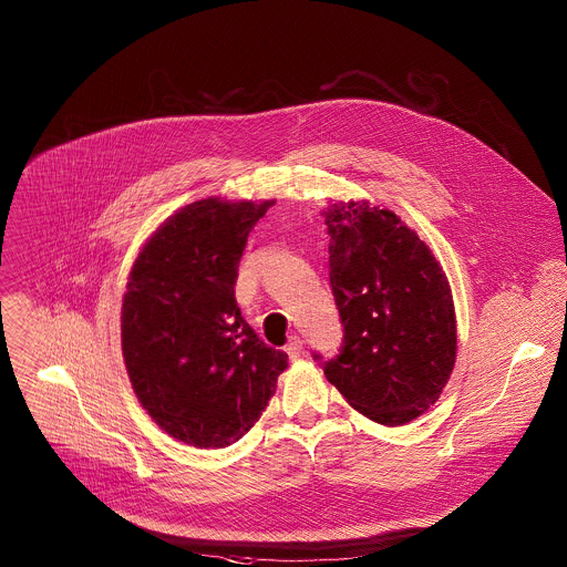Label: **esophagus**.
I'll use <instances>...</instances> for the list:
<instances>
[{"instance_id":"1","label":"esophagus","mask_w":567,"mask_h":567,"mask_svg":"<svg viewBox=\"0 0 567 567\" xmlns=\"http://www.w3.org/2000/svg\"><path fill=\"white\" fill-rule=\"evenodd\" d=\"M285 350H287L289 359H298V357L302 354V338L291 336V338H289V343L285 346Z\"/></svg>"}]
</instances>
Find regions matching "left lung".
Segmentation results:
<instances>
[{
	"instance_id": "1",
	"label": "left lung",
	"mask_w": 567,
	"mask_h": 567,
	"mask_svg": "<svg viewBox=\"0 0 567 567\" xmlns=\"http://www.w3.org/2000/svg\"><path fill=\"white\" fill-rule=\"evenodd\" d=\"M324 217L343 327L324 374L370 421L405 425L439 401L452 377L457 338L447 276L419 234L385 208L340 202Z\"/></svg>"
}]
</instances>
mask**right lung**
Segmentation results:
<instances>
[{
  "instance_id": "add662e5",
  "label": "right lung",
  "mask_w": 567,
  "mask_h": 567,
  "mask_svg": "<svg viewBox=\"0 0 567 567\" xmlns=\"http://www.w3.org/2000/svg\"><path fill=\"white\" fill-rule=\"evenodd\" d=\"M274 204H188L128 274L120 338L133 392L168 436L199 450L243 439L287 368V352L258 340L234 298L247 236Z\"/></svg>"
}]
</instances>
